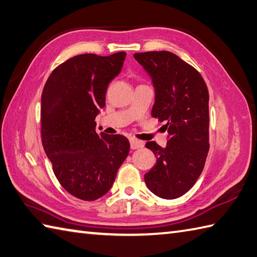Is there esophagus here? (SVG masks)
Returning <instances> with one entry per match:
<instances>
[{
    "mask_svg": "<svg viewBox=\"0 0 257 257\" xmlns=\"http://www.w3.org/2000/svg\"><path fill=\"white\" fill-rule=\"evenodd\" d=\"M130 144H131V149H132V150L141 149V148H143V146H144V143L142 142V141L136 140L134 138H131L130 139Z\"/></svg>",
    "mask_w": 257,
    "mask_h": 257,
    "instance_id": "1",
    "label": "esophagus"
}]
</instances>
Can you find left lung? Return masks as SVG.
Returning <instances> with one entry per match:
<instances>
[{"label": "left lung", "mask_w": 257, "mask_h": 257, "mask_svg": "<svg viewBox=\"0 0 257 257\" xmlns=\"http://www.w3.org/2000/svg\"><path fill=\"white\" fill-rule=\"evenodd\" d=\"M134 59L152 78L155 102L152 116L166 121L165 148L146 143L156 163L144 175L156 196L173 200L195 184L204 169L208 143V91L194 67L169 51L135 53Z\"/></svg>", "instance_id": "left-lung-1"}]
</instances>
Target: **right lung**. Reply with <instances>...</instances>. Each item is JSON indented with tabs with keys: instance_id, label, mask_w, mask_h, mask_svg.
Masks as SVG:
<instances>
[{
	"instance_id": "1",
	"label": "right lung",
	"mask_w": 257,
	"mask_h": 257,
	"mask_svg": "<svg viewBox=\"0 0 257 257\" xmlns=\"http://www.w3.org/2000/svg\"><path fill=\"white\" fill-rule=\"evenodd\" d=\"M125 55L72 57L51 73L42 93V144L60 184L83 201L105 195L128 155L125 136L95 130L107 86L121 72Z\"/></svg>"
}]
</instances>
